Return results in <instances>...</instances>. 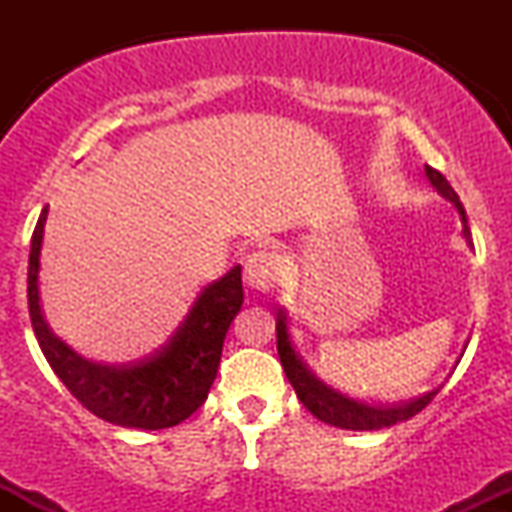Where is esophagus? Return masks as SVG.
<instances>
[{
  "label": "esophagus",
  "instance_id": "obj_1",
  "mask_svg": "<svg viewBox=\"0 0 512 512\" xmlns=\"http://www.w3.org/2000/svg\"><path fill=\"white\" fill-rule=\"evenodd\" d=\"M281 257L272 250H257L245 260V281L257 291L274 289L281 276Z\"/></svg>",
  "mask_w": 512,
  "mask_h": 512
}]
</instances>
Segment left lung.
<instances>
[{
    "label": "left lung",
    "instance_id": "left-lung-1",
    "mask_svg": "<svg viewBox=\"0 0 512 512\" xmlns=\"http://www.w3.org/2000/svg\"><path fill=\"white\" fill-rule=\"evenodd\" d=\"M426 178L431 180V185L436 187L440 195L450 199L457 207V211H460L462 233L464 238H467V243L472 245V231H469L467 226V214H464V207L460 197H457V192L452 190L450 182L445 180V175L438 173L436 168L426 166ZM276 349H279V358L281 366H284L286 378H289V383L293 385V390H296L303 407L320 421H325V424L346 428V431H378V428L395 426L399 421H407L411 416L419 414V411L440 392V387H436V390L426 392V395L409 399V402L404 404H395V407H368V404L356 402V399L332 390L330 385L322 383L313 370L305 366L303 358L296 354V349H293L284 308H279V313H276Z\"/></svg>",
    "mask_w": 512,
    "mask_h": 512
}]
</instances>
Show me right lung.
Returning a JSON list of instances; mask_svg holds the SVG:
<instances>
[{
	"label": "right lung",
	"mask_w": 512,
	"mask_h": 512,
	"mask_svg": "<svg viewBox=\"0 0 512 512\" xmlns=\"http://www.w3.org/2000/svg\"><path fill=\"white\" fill-rule=\"evenodd\" d=\"M48 207L43 209L28 255V313L40 349L72 395L108 424L125 428L178 426L202 407L219 370L223 339L243 305L240 264L204 286L178 330L161 349L125 366H103L79 356L52 334L40 308L38 269Z\"/></svg>",
	"instance_id": "obj_1"
}]
</instances>
